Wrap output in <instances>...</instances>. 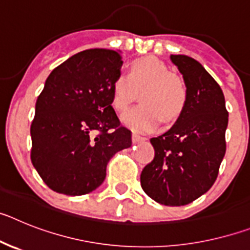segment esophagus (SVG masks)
I'll return each mask as SVG.
<instances>
[{"mask_svg": "<svg viewBox=\"0 0 250 250\" xmlns=\"http://www.w3.org/2000/svg\"><path fill=\"white\" fill-rule=\"evenodd\" d=\"M146 140V138H144V136H140L139 134H132V143H141V141H145Z\"/></svg>", "mask_w": 250, "mask_h": 250, "instance_id": "34e87169", "label": "esophagus"}]
</instances>
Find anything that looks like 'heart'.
Returning a JSON list of instances; mask_svg holds the SVG:
<instances>
[{
  "instance_id": "1",
  "label": "heart",
  "mask_w": 250,
  "mask_h": 250,
  "mask_svg": "<svg viewBox=\"0 0 250 250\" xmlns=\"http://www.w3.org/2000/svg\"><path fill=\"white\" fill-rule=\"evenodd\" d=\"M140 92L143 104L123 116V123L134 131H151L161 123L178 119L188 100V89L179 76L170 74L163 61L154 56L134 60L129 74H119L111 83V105L125 112Z\"/></svg>"
}]
</instances>
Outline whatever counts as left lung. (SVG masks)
<instances>
[{"instance_id": "obj_1", "label": "left lung", "mask_w": 250, "mask_h": 250, "mask_svg": "<svg viewBox=\"0 0 250 250\" xmlns=\"http://www.w3.org/2000/svg\"><path fill=\"white\" fill-rule=\"evenodd\" d=\"M170 60L187 85V105L171 129L150 139L155 156L141 171L140 183L159 204L180 207L215 182L227 149L228 111L220 86L202 63L185 55Z\"/></svg>"}]
</instances>
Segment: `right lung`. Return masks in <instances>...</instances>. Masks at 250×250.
I'll return each instance as SVG.
<instances>
[{"label":"right lung","instance_id":"right-lung-1","mask_svg":"<svg viewBox=\"0 0 250 250\" xmlns=\"http://www.w3.org/2000/svg\"><path fill=\"white\" fill-rule=\"evenodd\" d=\"M121 66L118 51L90 48L48 75L31 124V161L56 193H91L105 180L110 159L131 146V131L111 106Z\"/></svg>","mask_w":250,"mask_h":250}]
</instances>
